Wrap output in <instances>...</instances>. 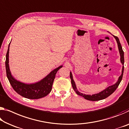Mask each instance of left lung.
I'll use <instances>...</instances> for the list:
<instances>
[{
    "instance_id": "obj_1",
    "label": "left lung",
    "mask_w": 129,
    "mask_h": 129,
    "mask_svg": "<svg viewBox=\"0 0 129 129\" xmlns=\"http://www.w3.org/2000/svg\"><path fill=\"white\" fill-rule=\"evenodd\" d=\"M114 37L115 38L116 42H117L118 49H119V54L120 56V62H121L122 64L123 65L122 69V74L119 77L118 81H116V83H115L113 85H110V86L108 87L107 88H106L105 89H104V90L98 93L93 94V95H85V94H83L82 93L80 92L77 90L75 81L73 80L72 74V73H71V72H70V78L71 80V84H72L73 89H74V91L76 92L77 95L81 96H83L85 99L88 100V101H100V100L104 99L106 98L109 97L110 95H111V94L116 90V89L117 88L118 85H119L120 81L122 80V77H123V71H124V66H123L124 65V52L123 50H122V47L121 46V45H120L119 38L116 36H114Z\"/></svg>"
}]
</instances>
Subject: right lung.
I'll return each instance as SVG.
<instances>
[{
    "label": "right lung",
    "instance_id": "add662e5",
    "mask_svg": "<svg viewBox=\"0 0 129 129\" xmlns=\"http://www.w3.org/2000/svg\"><path fill=\"white\" fill-rule=\"evenodd\" d=\"M6 56V69L7 77L12 87L19 95L27 99H37L46 96L52 91V85L56 74L62 65L53 69L44 79L35 83L26 84L17 80L11 75L9 67V48Z\"/></svg>",
    "mask_w": 129,
    "mask_h": 129
}]
</instances>
